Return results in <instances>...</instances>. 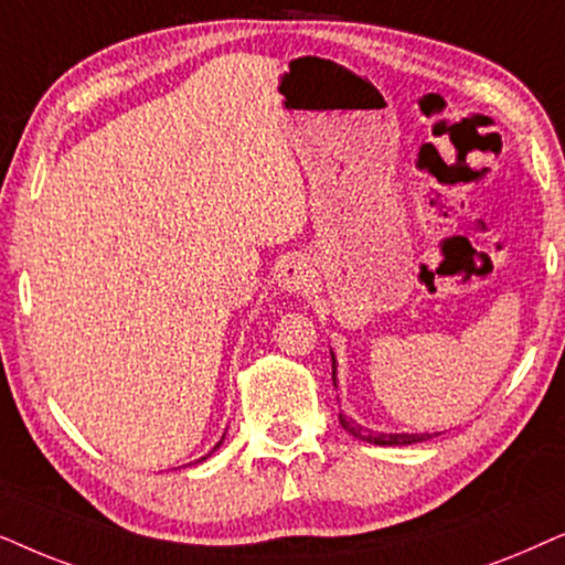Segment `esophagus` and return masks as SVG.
<instances>
[{
  "instance_id": "1",
  "label": "esophagus",
  "mask_w": 565,
  "mask_h": 565,
  "mask_svg": "<svg viewBox=\"0 0 565 565\" xmlns=\"http://www.w3.org/2000/svg\"><path fill=\"white\" fill-rule=\"evenodd\" d=\"M276 281L289 295H307L315 287V270L302 255H291L278 266Z\"/></svg>"
}]
</instances>
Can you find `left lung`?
<instances>
[{
    "label": "left lung",
    "instance_id": "1",
    "mask_svg": "<svg viewBox=\"0 0 565 565\" xmlns=\"http://www.w3.org/2000/svg\"><path fill=\"white\" fill-rule=\"evenodd\" d=\"M333 385H335V359H333ZM338 420H341V426L353 436V439L370 441V445H380V447L418 445V441H426V439H431V436H436V434H380V431H372V428L356 424V420L343 416V413H338Z\"/></svg>",
    "mask_w": 565,
    "mask_h": 565
}]
</instances>
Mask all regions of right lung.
Returning a JSON list of instances; mask_svg holds the SVG:
<instances>
[{"instance_id":"obj_1","label":"right lung","mask_w":565,"mask_h":565,"mask_svg":"<svg viewBox=\"0 0 565 565\" xmlns=\"http://www.w3.org/2000/svg\"><path fill=\"white\" fill-rule=\"evenodd\" d=\"M222 441H224V436H222ZM222 441H216V447H214V449H220V445H222ZM214 449H212V452H214ZM212 452H209V455H212ZM209 455H206V457H209ZM206 457H201V460H195V462H204V460H206Z\"/></svg>"}]
</instances>
